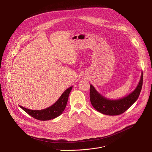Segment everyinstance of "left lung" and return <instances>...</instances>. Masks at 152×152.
Here are the masks:
<instances>
[{"label":"left lung","mask_w":152,"mask_h":152,"mask_svg":"<svg viewBox=\"0 0 152 152\" xmlns=\"http://www.w3.org/2000/svg\"><path fill=\"white\" fill-rule=\"evenodd\" d=\"M143 83V73L141 74L140 81L135 90L122 99L109 100L100 94L94 86H90V100L93 107L100 113L115 116L123 113L136 101L139 96Z\"/></svg>","instance_id":"obj_1"}]
</instances>
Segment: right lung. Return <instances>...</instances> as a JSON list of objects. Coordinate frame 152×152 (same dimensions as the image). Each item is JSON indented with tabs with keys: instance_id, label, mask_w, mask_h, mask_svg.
Returning <instances> with one entry per match:
<instances>
[{
	"instance_id": "add662e5",
	"label": "right lung",
	"mask_w": 152,
	"mask_h": 152,
	"mask_svg": "<svg viewBox=\"0 0 152 152\" xmlns=\"http://www.w3.org/2000/svg\"><path fill=\"white\" fill-rule=\"evenodd\" d=\"M72 87H69V88H68L62 94L58 100L49 108L41 110H32L23 107L20 105V107L28 115L36 119H38V120H50V119L59 116L63 113L64 110L65 109L69 94L72 89Z\"/></svg>"
}]
</instances>
